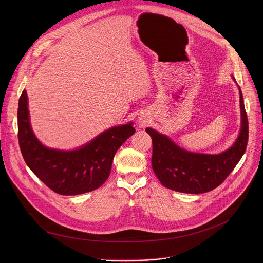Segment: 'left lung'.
Returning <instances> with one entry per match:
<instances>
[{"mask_svg": "<svg viewBox=\"0 0 263 263\" xmlns=\"http://www.w3.org/2000/svg\"><path fill=\"white\" fill-rule=\"evenodd\" d=\"M235 80V79H234ZM241 128L234 145L217 155L199 154L184 150L167 136L147 127L152 138V167L165 187L183 193H204L211 191L229 176L244 155L248 142V119L241 89Z\"/></svg>", "mask_w": 263, "mask_h": 263, "instance_id": "left-lung-1", "label": "left lung"}]
</instances>
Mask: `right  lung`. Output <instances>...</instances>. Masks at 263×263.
<instances>
[{"label":"right lung","instance_id":"1","mask_svg":"<svg viewBox=\"0 0 263 263\" xmlns=\"http://www.w3.org/2000/svg\"><path fill=\"white\" fill-rule=\"evenodd\" d=\"M135 132L133 122H128L101 133L77 150L49 149L32 132L26 90L19 99L18 141L24 161L47 187L62 195H76L100 187L110 174L116 151Z\"/></svg>","mask_w":263,"mask_h":263}]
</instances>
